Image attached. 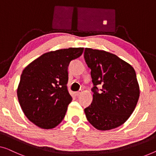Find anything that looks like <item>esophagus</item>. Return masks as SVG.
Returning <instances> with one entry per match:
<instances>
[{"instance_id": "esophagus-1", "label": "esophagus", "mask_w": 156, "mask_h": 156, "mask_svg": "<svg viewBox=\"0 0 156 156\" xmlns=\"http://www.w3.org/2000/svg\"><path fill=\"white\" fill-rule=\"evenodd\" d=\"M82 90H80V91H77V92H76V93H75V95H76V96H80V95L81 94H82Z\"/></svg>"}]
</instances>
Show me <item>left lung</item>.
I'll list each match as a JSON object with an SVG mask.
<instances>
[{"instance_id":"1","label":"left lung","mask_w":156,"mask_h":156,"mask_svg":"<svg viewBox=\"0 0 156 156\" xmlns=\"http://www.w3.org/2000/svg\"><path fill=\"white\" fill-rule=\"evenodd\" d=\"M85 62L91 69L93 101L84 109L87 119L98 130H110L127 120L139 98L134 69L116 55L86 48ZM102 87L98 92L97 86Z\"/></svg>"}]
</instances>
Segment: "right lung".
Listing matches in <instances>:
<instances>
[{
    "mask_svg": "<svg viewBox=\"0 0 156 156\" xmlns=\"http://www.w3.org/2000/svg\"><path fill=\"white\" fill-rule=\"evenodd\" d=\"M83 51V48H69L48 52L22 72L18 101L26 117L38 127L53 129L64 119L73 100L67 87V67Z\"/></svg>",
    "mask_w": 156,
    "mask_h": 156,
    "instance_id": "add662e5",
    "label": "right lung"
}]
</instances>
